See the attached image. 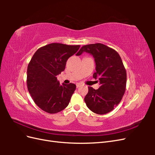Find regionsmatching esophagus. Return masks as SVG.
<instances>
[{"label": "esophagus", "mask_w": 155, "mask_h": 155, "mask_svg": "<svg viewBox=\"0 0 155 155\" xmlns=\"http://www.w3.org/2000/svg\"><path fill=\"white\" fill-rule=\"evenodd\" d=\"M81 84H80V83H77L76 84V87L77 88H79V87H81Z\"/></svg>", "instance_id": "34e87169"}]
</instances>
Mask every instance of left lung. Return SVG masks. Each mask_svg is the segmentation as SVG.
Instances as JSON below:
<instances>
[{
    "mask_svg": "<svg viewBox=\"0 0 155 155\" xmlns=\"http://www.w3.org/2000/svg\"><path fill=\"white\" fill-rule=\"evenodd\" d=\"M84 51L94 58L96 67L93 78L100 84L97 90L88 87L84 100L93 112L107 114L120 104L125 91L127 73L122 60L116 50L101 43L83 46L76 55Z\"/></svg>",
    "mask_w": 155,
    "mask_h": 155,
    "instance_id": "left-lung-1",
    "label": "left lung"
}]
</instances>
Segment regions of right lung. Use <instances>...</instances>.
<instances>
[{
	"mask_svg": "<svg viewBox=\"0 0 155 155\" xmlns=\"http://www.w3.org/2000/svg\"><path fill=\"white\" fill-rule=\"evenodd\" d=\"M79 47L61 43L45 45L35 51L28 65V90L35 104L48 113L64 110L76 90L74 83L60 85L57 76L64 71L68 59Z\"/></svg>",
	"mask_w": 155,
	"mask_h": 155,
	"instance_id": "right-lung-1",
	"label": "right lung"
}]
</instances>
